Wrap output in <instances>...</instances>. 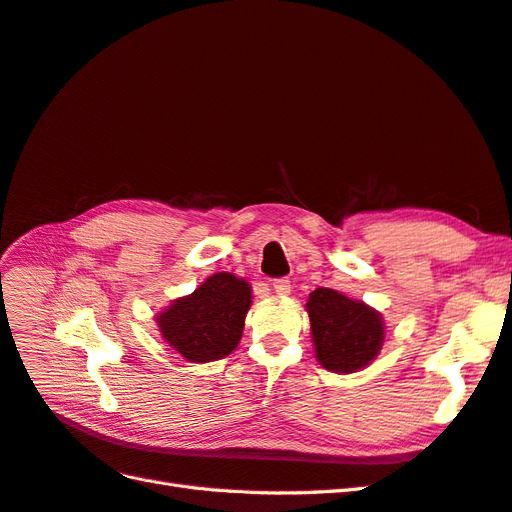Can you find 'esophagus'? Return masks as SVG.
Wrapping results in <instances>:
<instances>
[{"instance_id": "esophagus-1", "label": "esophagus", "mask_w": 512, "mask_h": 512, "mask_svg": "<svg viewBox=\"0 0 512 512\" xmlns=\"http://www.w3.org/2000/svg\"><path fill=\"white\" fill-rule=\"evenodd\" d=\"M273 291H276L278 295H289L291 293V280L289 278L273 280Z\"/></svg>"}]
</instances>
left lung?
<instances>
[{"label":"left lung","mask_w":512,"mask_h":512,"mask_svg":"<svg viewBox=\"0 0 512 512\" xmlns=\"http://www.w3.org/2000/svg\"><path fill=\"white\" fill-rule=\"evenodd\" d=\"M317 360L328 371L354 373L378 356L384 323L376 310L334 289H315L308 302Z\"/></svg>","instance_id":"left-lung-1"}]
</instances>
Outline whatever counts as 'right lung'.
Wrapping results in <instances>:
<instances>
[{"label": "right lung", "mask_w": 512, "mask_h": 512, "mask_svg": "<svg viewBox=\"0 0 512 512\" xmlns=\"http://www.w3.org/2000/svg\"><path fill=\"white\" fill-rule=\"evenodd\" d=\"M252 289L232 273H215L189 297H180L158 315V328L173 350L191 363L228 356L243 334Z\"/></svg>", "instance_id": "1"}]
</instances>
